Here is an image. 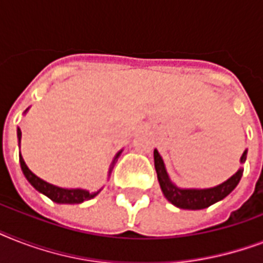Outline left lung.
I'll use <instances>...</instances> for the list:
<instances>
[{
  "label": "left lung",
  "instance_id": "8db88e82",
  "mask_svg": "<svg viewBox=\"0 0 263 263\" xmlns=\"http://www.w3.org/2000/svg\"><path fill=\"white\" fill-rule=\"evenodd\" d=\"M246 158H247V150L241 156L240 164H245ZM154 166H156L157 177H158L165 198L177 208L187 209V210L206 209L218 200L224 199L225 196L229 195L236 188L243 175V168H240L227 181L213 188H179L169 179L164 161L157 150H154Z\"/></svg>",
  "mask_w": 263,
  "mask_h": 263
}]
</instances>
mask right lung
<instances>
[{
  "label": "right lung",
  "mask_w": 263,
  "mask_h": 263,
  "mask_svg": "<svg viewBox=\"0 0 263 263\" xmlns=\"http://www.w3.org/2000/svg\"><path fill=\"white\" fill-rule=\"evenodd\" d=\"M28 110V109H27ZM26 110V111H27ZM24 111V113H26ZM17 138H18V144H20V139H22V131H20V128H17ZM121 154V150H120L117 154H116L115 160L111 162L110 165V169H109V175L110 176L111 173V169L115 166L116 164V160L119 158V156ZM20 166H22V171L26 176V179L30 181V184L32 187L36 190V191L42 192L43 195H46L47 198H50L53 202L55 203H69V204H73V203H82L84 200H88L91 198H94L95 195H98L99 191L97 192H90L87 190H80V188H61V187H57V185H53V184L47 183L45 180L39 179L38 176L34 175V173L31 172L28 166L26 165L24 160H23L22 154H20Z\"/></svg>",
  "instance_id": "right-lung-1"
}]
</instances>
